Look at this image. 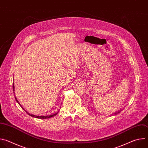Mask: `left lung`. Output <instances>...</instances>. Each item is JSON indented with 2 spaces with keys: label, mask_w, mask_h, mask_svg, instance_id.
Wrapping results in <instances>:
<instances>
[{
  "label": "left lung",
  "mask_w": 148,
  "mask_h": 148,
  "mask_svg": "<svg viewBox=\"0 0 148 148\" xmlns=\"http://www.w3.org/2000/svg\"><path fill=\"white\" fill-rule=\"evenodd\" d=\"M123 108H122V109H121V110H120L119 111H118V112H115V113L114 114V115H116L117 114H119V112H121V111H122V110H123ZM112 115H113V114H112V115H111V116H112Z\"/></svg>",
  "instance_id": "left-lung-1"
}]
</instances>
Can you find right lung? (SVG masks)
<instances>
[{
    "label": "right lung",
    "instance_id": "obj_1",
    "mask_svg": "<svg viewBox=\"0 0 148 148\" xmlns=\"http://www.w3.org/2000/svg\"><path fill=\"white\" fill-rule=\"evenodd\" d=\"M13 90L14 91V95L15 94V93H14V82L13 83ZM15 99L16 100V101L17 102V103L20 105V103L18 102V101L17 100V98L15 97ZM20 107L22 108V109L28 114V115H29L30 116H32V117H34V118H38V119H47V118H51V117H53V116H56L58 113V112L59 111H58V112H57L56 114H53V115H47V116H38V115H33V114H30V113H29L26 110H25V109H24V108L22 106V105H20Z\"/></svg>",
    "mask_w": 148,
    "mask_h": 148
}]
</instances>
